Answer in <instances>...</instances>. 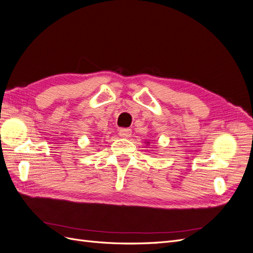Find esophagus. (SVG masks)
Returning a JSON list of instances; mask_svg holds the SVG:
<instances>
[{"mask_svg": "<svg viewBox=\"0 0 253 253\" xmlns=\"http://www.w3.org/2000/svg\"><path fill=\"white\" fill-rule=\"evenodd\" d=\"M131 134H132V129L128 127H124L119 129V135L121 137H124V138H127V137L131 136Z\"/></svg>", "mask_w": 253, "mask_h": 253, "instance_id": "esophagus-1", "label": "esophagus"}]
</instances>
